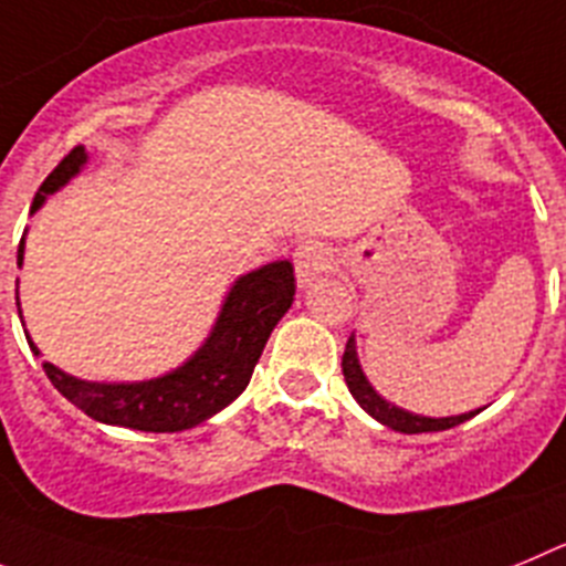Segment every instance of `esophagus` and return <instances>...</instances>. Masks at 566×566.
I'll return each mask as SVG.
<instances>
[{"instance_id": "34e87169", "label": "esophagus", "mask_w": 566, "mask_h": 566, "mask_svg": "<svg viewBox=\"0 0 566 566\" xmlns=\"http://www.w3.org/2000/svg\"><path fill=\"white\" fill-rule=\"evenodd\" d=\"M329 251L321 242H302V245L295 248L293 253V264H295V279H298V287H310L321 273L329 271Z\"/></svg>"}]
</instances>
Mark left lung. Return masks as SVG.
<instances>
[{
  "mask_svg": "<svg viewBox=\"0 0 566 566\" xmlns=\"http://www.w3.org/2000/svg\"><path fill=\"white\" fill-rule=\"evenodd\" d=\"M340 369H344V380L353 391V397L369 411L371 417L389 429L400 431V434H426V431H446V429H454L460 422L471 420L476 411H468V415H457V417H420V415H411V411L397 409V406H389L378 391L371 389L369 380L364 378V371H360L358 364V353H355V338L349 335L346 340V349H344V358H340Z\"/></svg>",
  "mask_w": 566,
  "mask_h": 566,
  "instance_id": "8db88e82",
  "label": "left lung"
}]
</instances>
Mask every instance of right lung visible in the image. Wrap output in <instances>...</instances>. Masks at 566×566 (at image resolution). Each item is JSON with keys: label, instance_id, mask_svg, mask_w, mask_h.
<instances>
[{"label": "right lung", "instance_id": "add662e5", "mask_svg": "<svg viewBox=\"0 0 566 566\" xmlns=\"http://www.w3.org/2000/svg\"><path fill=\"white\" fill-rule=\"evenodd\" d=\"M84 163V146H75L70 155H64V160L35 191L30 213L39 211L48 195L59 191L70 177L78 175ZM22 256L24 239L19 242V264H22ZM293 295L295 276L290 262L264 264L259 271L242 276L228 293L211 338L197 349L195 358L163 378L144 380V384H90V380H78L61 371L48 360L42 364L44 375L70 403L98 422L155 431V434L195 429L245 391L253 366L279 318L293 304ZM28 344L39 355L33 340L28 338Z\"/></svg>", "mask_w": 566, "mask_h": 566}]
</instances>
